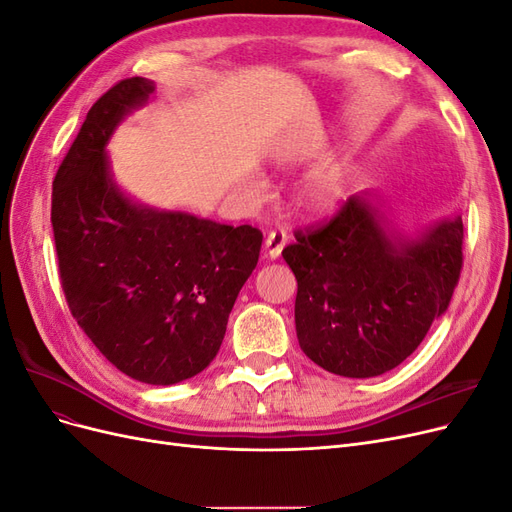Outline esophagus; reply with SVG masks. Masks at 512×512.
<instances>
[{
    "label": "esophagus",
    "instance_id": "esophagus-1",
    "mask_svg": "<svg viewBox=\"0 0 512 512\" xmlns=\"http://www.w3.org/2000/svg\"><path fill=\"white\" fill-rule=\"evenodd\" d=\"M288 243V232L284 230H273L269 232V237L265 241V252H267V258L271 260H277L282 256V250Z\"/></svg>",
    "mask_w": 512,
    "mask_h": 512
}]
</instances>
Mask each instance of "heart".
Masks as SVG:
<instances>
[{
	"instance_id": "1",
	"label": "heart",
	"mask_w": 512,
	"mask_h": 512,
	"mask_svg": "<svg viewBox=\"0 0 512 512\" xmlns=\"http://www.w3.org/2000/svg\"><path fill=\"white\" fill-rule=\"evenodd\" d=\"M256 188H262V183H258ZM344 190V175L339 173V170H327V173L314 175L305 183V188L301 192V205L303 209L312 213H324L333 209L339 200H342Z\"/></svg>"
}]
</instances>
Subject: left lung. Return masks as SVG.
<instances>
[{"instance_id": "obj_1", "label": "left lung", "mask_w": 512, "mask_h": 512, "mask_svg": "<svg viewBox=\"0 0 512 512\" xmlns=\"http://www.w3.org/2000/svg\"><path fill=\"white\" fill-rule=\"evenodd\" d=\"M378 194H352L322 228L282 252L297 277L301 350L344 378H376L421 346L451 303L461 271V215L412 235L397 230Z\"/></svg>"}]
</instances>
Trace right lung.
Returning <instances> with one entry per match:
<instances>
[{
  "mask_svg": "<svg viewBox=\"0 0 512 512\" xmlns=\"http://www.w3.org/2000/svg\"><path fill=\"white\" fill-rule=\"evenodd\" d=\"M156 83L119 81L89 108L53 181L61 288L94 346L123 374L168 386L218 354L262 232L138 203L115 181L106 145Z\"/></svg>",
  "mask_w": 512,
  "mask_h": 512,
  "instance_id": "add662e5",
  "label": "right lung"
}]
</instances>
